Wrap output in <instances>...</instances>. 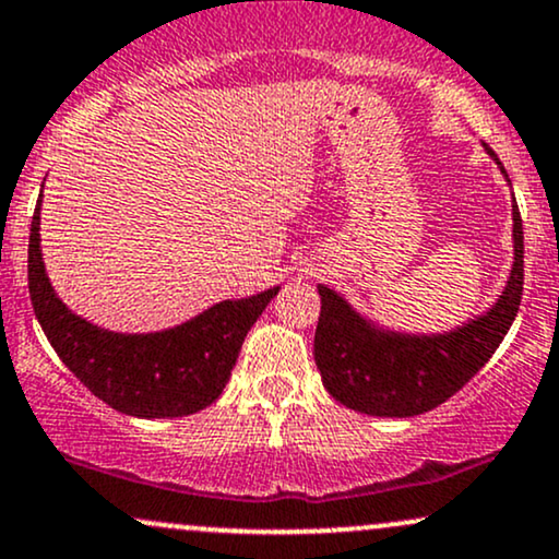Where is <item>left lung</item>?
<instances>
[{
	"instance_id": "obj_1",
	"label": "left lung",
	"mask_w": 559,
	"mask_h": 559,
	"mask_svg": "<svg viewBox=\"0 0 559 559\" xmlns=\"http://www.w3.org/2000/svg\"><path fill=\"white\" fill-rule=\"evenodd\" d=\"M486 155L504 165L484 144ZM510 183V178H507ZM316 362L336 402L376 418H413L439 407L489 362L518 316L523 294V223L512 197V271L484 316L444 333H404L360 316L342 294L318 286Z\"/></svg>"
}]
</instances>
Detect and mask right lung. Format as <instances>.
<instances>
[{
	"label": "right lung",
	"instance_id": "right-lung-1",
	"mask_svg": "<svg viewBox=\"0 0 559 559\" xmlns=\"http://www.w3.org/2000/svg\"><path fill=\"white\" fill-rule=\"evenodd\" d=\"M41 199L31 221L28 292L49 344L70 373L133 418H183L213 404L226 389L243 336L258 323L278 286L226 299L173 329L118 333L99 329L57 297L41 254Z\"/></svg>",
	"mask_w": 559,
	"mask_h": 559
}]
</instances>
